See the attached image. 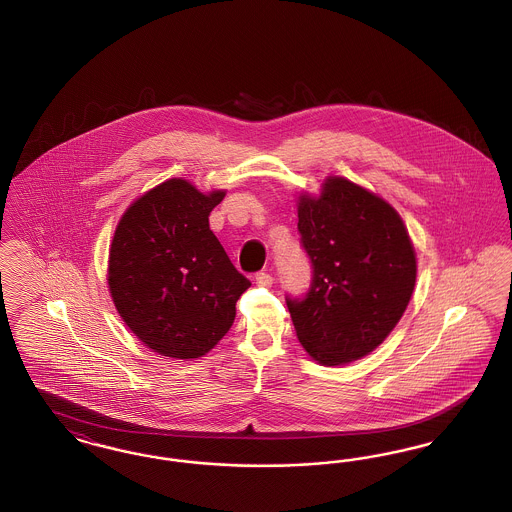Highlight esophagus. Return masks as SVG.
I'll list each match as a JSON object with an SVG mask.
<instances>
[{
	"label": "esophagus",
	"mask_w": 512,
	"mask_h": 512,
	"mask_svg": "<svg viewBox=\"0 0 512 512\" xmlns=\"http://www.w3.org/2000/svg\"><path fill=\"white\" fill-rule=\"evenodd\" d=\"M272 282H274V278L268 272H257L255 274V284L261 286V288H270Z\"/></svg>",
	"instance_id": "esophagus-1"
}]
</instances>
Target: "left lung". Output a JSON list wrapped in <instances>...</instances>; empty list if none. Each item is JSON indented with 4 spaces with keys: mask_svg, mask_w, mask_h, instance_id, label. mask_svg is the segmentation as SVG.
<instances>
[{
    "mask_svg": "<svg viewBox=\"0 0 512 512\" xmlns=\"http://www.w3.org/2000/svg\"><path fill=\"white\" fill-rule=\"evenodd\" d=\"M311 288L286 297L297 338L320 365H347L374 351L403 317L416 255L397 211L365 188L330 176L297 205Z\"/></svg>",
    "mask_w": 512,
    "mask_h": 512,
    "instance_id": "obj_1",
    "label": "left lung"
}]
</instances>
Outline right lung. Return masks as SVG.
I'll return each mask as SVG.
<instances>
[{
	"label": "right lung",
	"instance_id": "1",
	"mask_svg": "<svg viewBox=\"0 0 512 512\" xmlns=\"http://www.w3.org/2000/svg\"><path fill=\"white\" fill-rule=\"evenodd\" d=\"M222 190L201 194L171 178L138 197L117 224L107 282L124 324L172 359L209 353L251 286L209 228Z\"/></svg>",
	"mask_w": 512,
	"mask_h": 512
}]
</instances>
